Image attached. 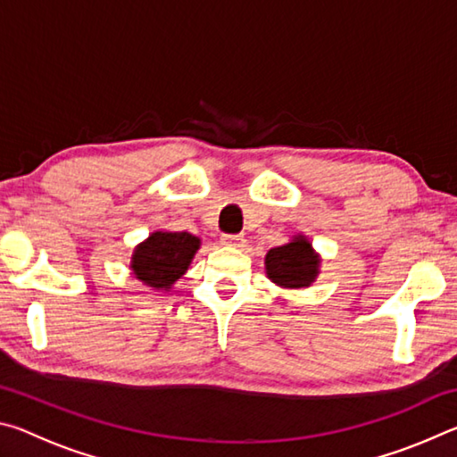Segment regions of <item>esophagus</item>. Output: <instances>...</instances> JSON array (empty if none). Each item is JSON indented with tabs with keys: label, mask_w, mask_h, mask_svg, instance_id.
<instances>
[{
	"label": "esophagus",
	"mask_w": 457,
	"mask_h": 457,
	"mask_svg": "<svg viewBox=\"0 0 457 457\" xmlns=\"http://www.w3.org/2000/svg\"><path fill=\"white\" fill-rule=\"evenodd\" d=\"M221 244L223 245H231V247H244L245 245V237L242 234H223L221 236Z\"/></svg>",
	"instance_id": "1"
}]
</instances>
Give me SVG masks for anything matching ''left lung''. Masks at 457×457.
I'll return each instance as SVG.
<instances>
[{"label": "left lung", "mask_w": 457, "mask_h": 457, "mask_svg": "<svg viewBox=\"0 0 457 457\" xmlns=\"http://www.w3.org/2000/svg\"><path fill=\"white\" fill-rule=\"evenodd\" d=\"M319 256L312 252V245L303 237L294 242L274 247L266 256L268 278L286 288H303L319 274Z\"/></svg>", "instance_id": "1"}]
</instances>
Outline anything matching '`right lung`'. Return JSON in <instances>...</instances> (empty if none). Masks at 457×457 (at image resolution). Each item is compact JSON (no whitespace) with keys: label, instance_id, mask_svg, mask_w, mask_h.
Returning <instances> with one entry per match:
<instances>
[{"label":"right lung","instance_id":"obj_1","mask_svg":"<svg viewBox=\"0 0 457 457\" xmlns=\"http://www.w3.org/2000/svg\"><path fill=\"white\" fill-rule=\"evenodd\" d=\"M199 239L187 231H157L135 250L133 270L153 288H169L185 274Z\"/></svg>","mask_w":457,"mask_h":457}]
</instances>
